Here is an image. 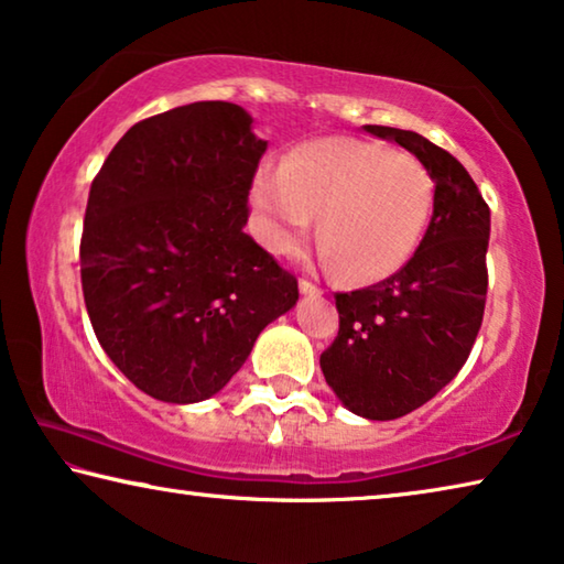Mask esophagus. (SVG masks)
<instances>
[{
  "label": "esophagus",
  "mask_w": 564,
  "mask_h": 564,
  "mask_svg": "<svg viewBox=\"0 0 564 564\" xmlns=\"http://www.w3.org/2000/svg\"><path fill=\"white\" fill-rule=\"evenodd\" d=\"M300 292L304 294V297H317L319 288H317V284H312L310 280H300Z\"/></svg>",
  "instance_id": "34e87169"
}]
</instances>
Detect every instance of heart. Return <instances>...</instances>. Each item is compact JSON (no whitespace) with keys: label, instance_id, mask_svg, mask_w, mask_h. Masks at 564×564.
<instances>
[{"label":"heart","instance_id":"obj_1","mask_svg":"<svg viewBox=\"0 0 564 564\" xmlns=\"http://www.w3.org/2000/svg\"><path fill=\"white\" fill-rule=\"evenodd\" d=\"M435 182L417 156L325 137L264 164L249 189L252 229L274 254H297L319 215L322 262L357 282L408 264L427 229Z\"/></svg>","mask_w":564,"mask_h":564}]
</instances>
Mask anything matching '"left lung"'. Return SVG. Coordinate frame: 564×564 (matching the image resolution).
<instances>
[{"label":"left lung","mask_w":564,"mask_h":564,"mask_svg":"<svg viewBox=\"0 0 564 564\" xmlns=\"http://www.w3.org/2000/svg\"><path fill=\"white\" fill-rule=\"evenodd\" d=\"M362 129L417 156L435 182V205L400 272L335 294L339 332L319 367L349 412L397 420L432 400L467 362L485 315L490 207L463 164L422 134Z\"/></svg>","instance_id":"8db88e82"}]
</instances>
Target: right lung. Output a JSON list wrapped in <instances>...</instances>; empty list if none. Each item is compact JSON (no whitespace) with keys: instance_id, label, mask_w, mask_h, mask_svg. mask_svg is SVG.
Listing matches in <instances>:
<instances>
[{"instance_id":"obj_1","label":"right lung","mask_w":564,"mask_h":564,"mask_svg":"<svg viewBox=\"0 0 564 564\" xmlns=\"http://www.w3.org/2000/svg\"><path fill=\"white\" fill-rule=\"evenodd\" d=\"M264 150L247 109L195 101L137 122L91 182L79 247L91 327L154 400H209L300 300L245 235Z\"/></svg>"}]
</instances>
